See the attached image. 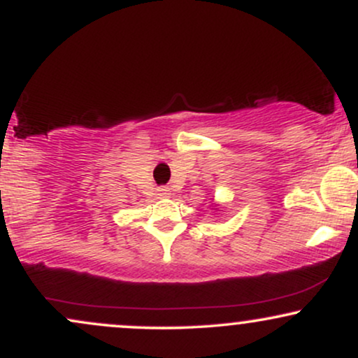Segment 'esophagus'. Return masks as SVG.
Returning <instances> with one entry per match:
<instances>
[{
	"label": "esophagus",
	"mask_w": 358,
	"mask_h": 358,
	"mask_svg": "<svg viewBox=\"0 0 358 358\" xmlns=\"http://www.w3.org/2000/svg\"><path fill=\"white\" fill-rule=\"evenodd\" d=\"M168 195H170V188H166V187L158 188V196H168Z\"/></svg>",
	"instance_id": "1"
}]
</instances>
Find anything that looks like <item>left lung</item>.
I'll return each instance as SVG.
<instances>
[{"mask_svg":"<svg viewBox=\"0 0 358 358\" xmlns=\"http://www.w3.org/2000/svg\"><path fill=\"white\" fill-rule=\"evenodd\" d=\"M213 210H217V208H213Z\"/></svg>","mask_w":358,"mask_h":358,"instance_id":"8db88e82","label":"left lung"}]
</instances>
